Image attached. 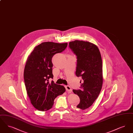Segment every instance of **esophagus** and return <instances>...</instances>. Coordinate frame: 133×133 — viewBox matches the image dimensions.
<instances>
[{
  "mask_svg": "<svg viewBox=\"0 0 133 133\" xmlns=\"http://www.w3.org/2000/svg\"><path fill=\"white\" fill-rule=\"evenodd\" d=\"M65 88H66V90L67 92H69L70 93H71L72 92V89L71 88V87H70L69 86H66Z\"/></svg>",
  "mask_w": 133,
  "mask_h": 133,
  "instance_id": "1",
  "label": "esophagus"
}]
</instances>
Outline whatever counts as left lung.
<instances>
[{"instance_id":"left-lung-1","label":"left lung","mask_w":133,"mask_h":133,"mask_svg":"<svg viewBox=\"0 0 133 133\" xmlns=\"http://www.w3.org/2000/svg\"><path fill=\"white\" fill-rule=\"evenodd\" d=\"M70 48L77 56L76 75L82 77L79 90H73L80 99L77 108L83 110L90 107L98 98L103 85L101 55L96 45L88 41L75 40Z\"/></svg>"}]
</instances>
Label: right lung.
Returning a JSON list of instances; mask_svg holds the SVG:
<instances>
[{
  "label": "right lung",
  "mask_w": 133,
  "mask_h": 133,
  "mask_svg": "<svg viewBox=\"0 0 133 133\" xmlns=\"http://www.w3.org/2000/svg\"><path fill=\"white\" fill-rule=\"evenodd\" d=\"M67 44L43 42L36 46L27 58L24 70L26 89L32 105L39 111L50 109L54 99L66 91L63 86L53 81L50 83L49 79L53 78L52 58L64 50Z\"/></svg>",
  "instance_id": "right-lung-1"
}]
</instances>
